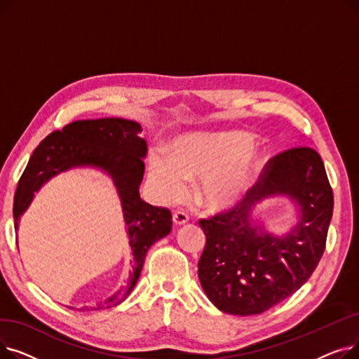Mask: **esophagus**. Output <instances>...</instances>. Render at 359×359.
<instances>
[{
    "instance_id": "esophagus-1",
    "label": "esophagus",
    "mask_w": 359,
    "mask_h": 359,
    "mask_svg": "<svg viewBox=\"0 0 359 359\" xmlns=\"http://www.w3.org/2000/svg\"><path fill=\"white\" fill-rule=\"evenodd\" d=\"M187 221H189V217H187V214H184V212H182V211H177V212L173 214V222H175L176 225H183V224H186Z\"/></svg>"
}]
</instances>
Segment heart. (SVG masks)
Segmentation results:
<instances>
[{"mask_svg":"<svg viewBox=\"0 0 359 359\" xmlns=\"http://www.w3.org/2000/svg\"><path fill=\"white\" fill-rule=\"evenodd\" d=\"M248 132L189 134L175 141L170 156L156 151L149 160V179L167 201L182 199L186 182L199 180L198 201L214 211L231 210L253 187L262 168Z\"/></svg>","mask_w":359,"mask_h":359,"instance_id":"heart-1","label":"heart"}]
</instances>
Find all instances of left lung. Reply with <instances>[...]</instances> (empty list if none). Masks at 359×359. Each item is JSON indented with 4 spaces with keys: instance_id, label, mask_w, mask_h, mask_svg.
Here are the masks:
<instances>
[{
    "instance_id": "obj_1",
    "label": "left lung",
    "mask_w": 359,
    "mask_h": 359,
    "mask_svg": "<svg viewBox=\"0 0 359 359\" xmlns=\"http://www.w3.org/2000/svg\"><path fill=\"white\" fill-rule=\"evenodd\" d=\"M288 196L300 219L285 236L252 225V206L272 196ZM333 191L317 151L295 147L271 158L260 179L227 212L201 219L206 236L198 262L201 285L224 313L260 314L303 287L326 249Z\"/></svg>"
}]
</instances>
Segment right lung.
Instances as JSON below:
<instances>
[{
    "mask_svg": "<svg viewBox=\"0 0 359 359\" xmlns=\"http://www.w3.org/2000/svg\"><path fill=\"white\" fill-rule=\"evenodd\" d=\"M141 130L140 123L121 118L77 121L62 130H53L33 151L14 195V227L18 229V221L32 203L34 192L53 176L74 167H94L111 177L122 203L134 271L122 290L97 309L122 303L137 284L148 249L172 231V212L149 205L140 196L145 170L142 158L147 156Z\"/></svg>",
    "mask_w": 359,
    "mask_h": 359,
    "instance_id": "add662e5",
    "label": "right lung"
}]
</instances>
